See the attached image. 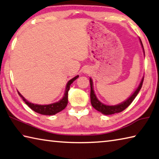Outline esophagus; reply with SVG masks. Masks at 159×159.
<instances>
[{"instance_id": "esophagus-1", "label": "esophagus", "mask_w": 159, "mask_h": 159, "mask_svg": "<svg viewBox=\"0 0 159 159\" xmlns=\"http://www.w3.org/2000/svg\"><path fill=\"white\" fill-rule=\"evenodd\" d=\"M89 70L90 69H88V68H84L83 69V72L84 74H86V73H88V72H89Z\"/></svg>"}]
</instances>
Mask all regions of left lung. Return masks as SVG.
<instances>
[{"mask_svg": "<svg viewBox=\"0 0 159 159\" xmlns=\"http://www.w3.org/2000/svg\"><path fill=\"white\" fill-rule=\"evenodd\" d=\"M139 41H140L142 50H143L144 55L145 56L144 47H143V45H142V43L140 39H139ZM143 80H144V76L142 77V79L141 80L140 83H139L138 87L136 88V90L134 91V93L132 94V95L129 97L127 99H125V101L122 102L121 103H120V104H116V105H107V104H104V103H102V102L99 101L98 99V98H97V96L95 93V91H94L93 80L91 78H90L91 104H92V106L96 110H98V111L102 113V114L104 115H111V114H116V113L121 112L123 111V110L127 108L129 105H130V104L132 103V102L134 100V99L135 98V97L138 95V93L139 92V90H140L141 88H142Z\"/></svg>", "mask_w": 159, "mask_h": 159, "instance_id": "1", "label": "left lung"}]
</instances>
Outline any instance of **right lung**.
I'll return each instance as SVG.
<instances>
[{
	"mask_svg": "<svg viewBox=\"0 0 159 159\" xmlns=\"http://www.w3.org/2000/svg\"><path fill=\"white\" fill-rule=\"evenodd\" d=\"M79 77V75H77V76L74 77L73 79L69 80L68 83H66L65 91H64L63 98L58 102H54V103H52V104H43V105H41V104L31 103V102L26 100V99L21 95L19 91H17V92H18L19 95H20L21 98V99H23V101H25V102L27 104L28 107H30V108L32 110H34L35 112L39 113V114H41L42 115H48V116L55 115L56 114H57L58 112L62 111L64 109H65L67 104H68V92L69 90L70 85H71V83H73L75 80L77 79Z\"/></svg>",
	"mask_w": 159,
	"mask_h": 159,
	"instance_id": "right-lung-1",
	"label": "right lung"
}]
</instances>
